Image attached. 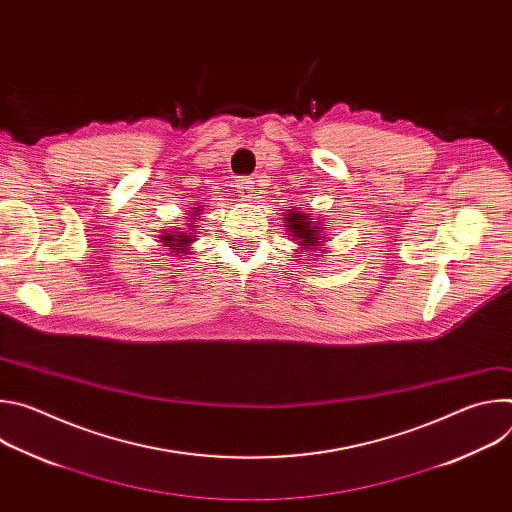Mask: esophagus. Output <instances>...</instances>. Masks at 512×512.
Here are the masks:
<instances>
[{"label": "esophagus", "instance_id": "1", "mask_svg": "<svg viewBox=\"0 0 512 512\" xmlns=\"http://www.w3.org/2000/svg\"><path fill=\"white\" fill-rule=\"evenodd\" d=\"M253 178H249V176H241L239 180H237V188H239V192L243 194V196H249L251 192H253Z\"/></svg>", "mask_w": 512, "mask_h": 512}]
</instances>
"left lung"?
<instances>
[{"mask_svg": "<svg viewBox=\"0 0 512 512\" xmlns=\"http://www.w3.org/2000/svg\"><path fill=\"white\" fill-rule=\"evenodd\" d=\"M285 221H287L291 237H294V241H298L304 249L322 243L318 237V229H322V227H316L314 221H310L308 214H304L302 210L287 212Z\"/></svg>", "mask_w": 512, "mask_h": 512, "instance_id": "1", "label": "left lung"}]
</instances>
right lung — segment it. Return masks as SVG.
Segmentation results:
<instances>
[{"label": "right lung", "mask_w": 512, "mask_h": 512, "mask_svg": "<svg viewBox=\"0 0 512 512\" xmlns=\"http://www.w3.org/2000/svg\"><path fill=\"white\" fill-rule=\"evenodd\" d=\"M196 227V223L192 225V229ZM190 229V231H192ZM194 239H192V233H188V231H178V235H172V233H168V235H162V243L164 245H168L170 249H174V253H184L186 251V247H188V243H192Z\"/></svg>", "instance_id": "1"}]
</instances>
